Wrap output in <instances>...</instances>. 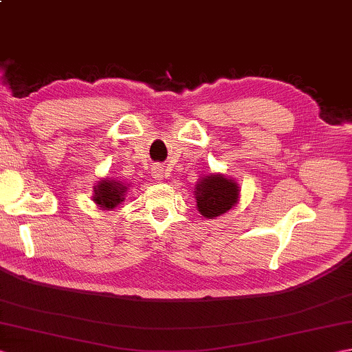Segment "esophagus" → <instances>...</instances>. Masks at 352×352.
Returning <instances> with one entry per match:
<instances>
[{
  "instance_id": "1",
  "label": "esophagus",
  "mask_w": 352,
  "mask_h": 352,
  "mask_svg": "<svg viewBox=\"0 0 352 352\" xmlns=\"http://www.w3.org/2000/svg\"><path fill=\"white\" fill-rule=\"evenodd\" d=\"M151 170H153V175H154L155 180H162V178H163V168L162 166L157 164V166H154Z\"/></svg>"
}]
</instances>
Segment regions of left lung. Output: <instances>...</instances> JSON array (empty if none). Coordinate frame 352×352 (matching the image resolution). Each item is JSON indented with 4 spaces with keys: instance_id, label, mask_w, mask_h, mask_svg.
Instances as JSON below:
<instances>
[{
    "instance_id": "obj_1",
    "label": "left lung",
    "mask_w": 352,
    "mask_h": 352,
    "mask_svg": "<svg viewBox=\"0 0 352 352\" xmlns=\"http://www.w3.org/2000/svg\"><path fill=\"white\" fill-rule=\"evenodd\" d=\"M239 192L241 189L231 178L222 174L206 175L195 188L198 212L208 219L227 213L239 201Z\"/></svg>"
}]
</instances>
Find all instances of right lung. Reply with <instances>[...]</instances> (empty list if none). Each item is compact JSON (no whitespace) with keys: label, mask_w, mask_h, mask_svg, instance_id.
<instances>
[{"label":"right lung","mask_w":352,"mask_h":352,"mask_svg":"<svg viewBox=\"0 0 352 352\" xmlns=\"http://www.w3.org/2000/svg\"><path fill=\"white\" fill-rule=\"evenodd\" d=\"M126 184L113 178H102L94 188V201L104 210H111L125 199Z\"/></svg>","instance_id":"obj_1"}]
</instances>
